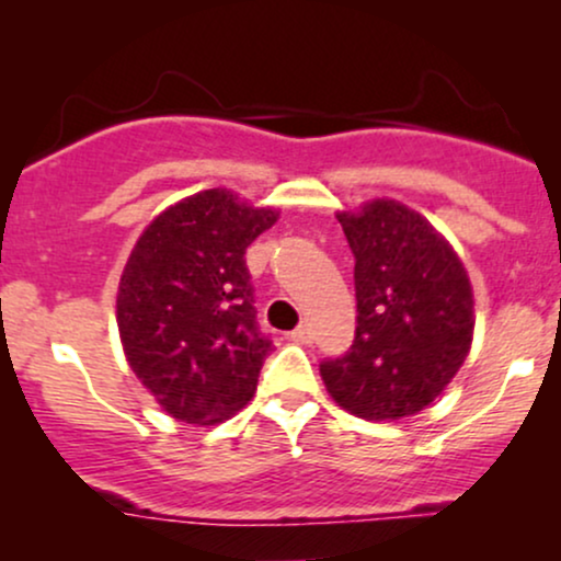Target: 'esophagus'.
I'll list each match as a JSON object with an SVG mask.
<instances>
[{
  "label": "esophagus",
  "instance_id": "1",
  "mask_svg": "<svg viewBox=\"0 0 561 561\" xmlns=\"http://www.w3.org/2000/svg\"><path fill=\"white\" fill-rule=\"evenodd\" d=\"M289 337H293L295 343H311V340H313V330H311V324H308V321H302L300 327H295V330L289 332Z\"/></svg>",
  "mask_w": 561,
  "mask_h": 561
}]
</instances>
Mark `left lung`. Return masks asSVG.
Instances as JSON below:
<instances>
[{
  "mask_svg": "<svg viewBox=\"0 0 561 561\" xmlns=\"http://www.w3.org/2000/svg\"><path fill=\"white\" fill-rule=\"evenodd\" d=\"M356 259V337L321 362L330 396L385 422L433 403L465 364L474 332L472 285L454 248L396 199L340 214Z\"/></svg>",
  "mask_w": 561,
  "mask_h": 561,
  "instance_id": "8db88e82",
  "label": "left lung"
}]
</instances>
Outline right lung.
Returning <instances> with one entry per match:
<instances>
[{
	"mask_svg": "<svg viewBox=\"0 0 561 561\" xmlns=\"http://www.w3.org/2000/svg\"><path fill=\"white\" fill-rule=\"evenodd\" d=\"M276 216L205 190L163 210L128 255L115 300L121 343L179 422H224L253 398L272 340L255 321L244 250Z\"/></svg>",
	"mask_w": 561,
	"mask_h": 561,
	"instance_id": "add662e5",
	"label": "right lung"
}]
</instances>
